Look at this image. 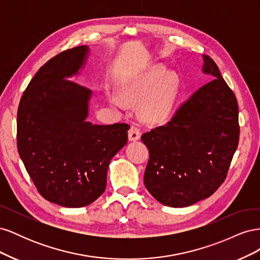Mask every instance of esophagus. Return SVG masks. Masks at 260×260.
Returning a JSON list of instances; mask_svg holds the SVG:
<instances>
[{
    "mask_svg": "<svg viewBox=\"0 0 260 260\" xmlns=\"http://www.w3.org/2000/svg\"><path fill=\"white\" fill-rule=\"evenodd\" d=\"M128 137L130 141H138L141 138V131L139 129L138 125H131V128L129 130Z\"/></svg>",
    "mask_w": 260,
    "mask_h": 260,
    "instance_id": "1",
    "label": "esophagus"
}]
</instances>
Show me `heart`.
Here are the masks:
<instances>
[{
	"label": "heart",
	"mask_w": 260,
	"mask_h": 260,
	"mask_svg": "<svg viewBox=\"0 0 260 260\" xmlns=\"http://www.w3.org/2000/svg\"><path fill=\"white\" fill-rule=\"evenodd\" d=\"M122 96L130 103L141 102V112L147 120L162 121L174 108L179 94V81L164 66H156L125 82ZM120 105L119 99H113Z\"/></svg>",
	"instance_id": "obj_1"
}]
</instances>
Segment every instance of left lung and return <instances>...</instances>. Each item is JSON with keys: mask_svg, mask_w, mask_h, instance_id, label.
<instances>
[{"mask_svg": "<svg viewBox=\"0 0 260 260\" xmlns=\"http://www.w3.org/2000/svg\"><path fill=\"white\" fill-rule=\"evenodd\" d=\"M210 82L194 92L174 117L142 135L149 151L147 191L169 207H186L214 194L225 180L240 138L239 106L216 62L203 55Z\"/></svg>", "mask_w": 260, "mask_h": 260, "instance_id": "8db88e82", "label": "left lung"}]
</instances>
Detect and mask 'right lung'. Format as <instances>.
<instances>
[{"label":"right lung","instance_id":"add662e5","mask_svg":"<svg viewBox=\"0 0 260 260\" xmlns=\"http://www.w3.org/2000/svg\"><path fill=\"white\" fill-rule=\"evenodd\" d=\"M89 48L57 54L38 70L17 112V147L38 192L64 207H84L104 193L109 162L128 141L127 123L86 121L92 91L68 78Z\"/></svg>","mask_w":260,"mask_h":260}]
</instances>
